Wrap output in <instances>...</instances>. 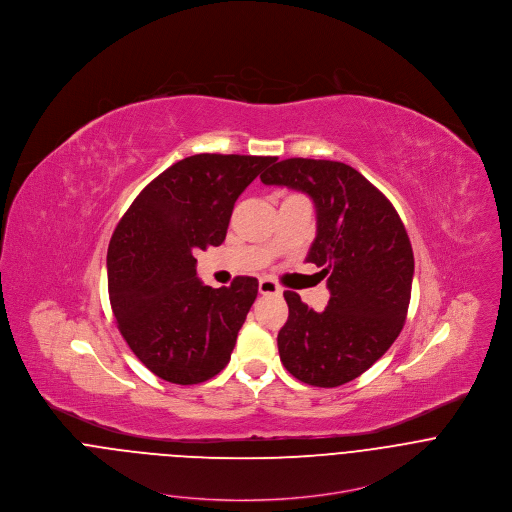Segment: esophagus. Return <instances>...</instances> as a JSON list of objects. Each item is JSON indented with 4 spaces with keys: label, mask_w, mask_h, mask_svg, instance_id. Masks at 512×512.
Returning <instances> with one entry per match:
<instances>
[{
    "label": "esophagus",
    "mask_w": 512,
    "mask_h": 512,
    "mask_svg": "<svg viewBox=\"0 0 512 512\" xmlns=\"http://www.w3.org/2000/svg\"><path fill=\"white\" fill-rule=\"evenodd\" d=\"M258 290L262 295H280L282 293V288L270 278H262L260 284H258Z\"/></svg>",
    "instance_id": "obj_1"
}]
</instances>
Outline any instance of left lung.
Returning <instances> with one entry per match:
<instances>
[{
    "label": "left lung",
    "mask_w": 512,
    "mask_h": 512,
    "mask_svg": "<svg viewBox=\"0 0 512 512\" xmlns=\"http://www.w3.org/2000/svg\"><path fill=\"white\" fill-rule=\"evenodd\" d=\"M260 179L313 199L317 236L305 260L321 268L331 292L323 311L284 292L290 315L278 333L280 359L311 386L351 382L404 327L414 278L408 232L392 203L347 163L292 157Z\"/></svg>",
    "instance_id": "obj_1"
}]
</instances>
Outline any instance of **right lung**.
<instances>
[{
	"label": "right lung",
	"mask_w": 512,
	"mask_h": 512,
	"mask_svg": "<svg viewBox=\"0 0 512 512\" xmlns=\"http://www.w3.org/2000/svg\"><path fill=\"white\" fill-rule=\"evenodd\" d=\"M276 157L199 153L155 177L108 246V293L122 337L159 378L199 384L230 361L258 280L197 278V250L219 246L240 193Z\"/></svg>",
	"instance_id": "add662e5"
}]
</instances>
